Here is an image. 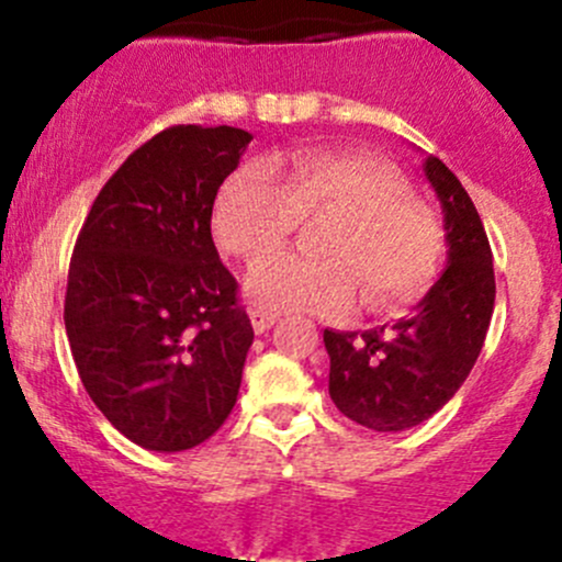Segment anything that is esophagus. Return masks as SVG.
Wrapping results in <instances>:
<instances>
[{
    "label": "esophagus",
    "mask_w": 562,
    "mask_h": 562,
    "mask_svg": "<svg viewBox=\"0 0 562 562\" xmlns=\"http://www.w3.org/2000/svg\"><path fill=\"white\" fill-rule=\"evenodd\" d=\"M249 321H252V328H255V334H263V331H269L271 326H274L277 315L271 313V310H263V307H252V310H249Z\"/></svg>",
    "instance_id": "obj_1"
}]
</instances>
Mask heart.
Returning <instances> with one entry per match:
<instances>
[{"mask_svg": "<svg viewBox=\"0 0 562 562\" xmlns=\"http://www.w3.org/2000/svg\"><path fill=\"white\" fill-rule=\"evenodd\" d=\"M274 170L249 162L225 181L214 209L220 245L236 258H258L302 220L328 217L315 236L323 255L258 260L247 274L252 302L339 315L361 291L367 310L389 313L427 291L443 252V225L389 162L356 149H307Z\"/></svg>", "mask_w": 562, "mask_h": 562, "instance_id": "obj_1", "label": "heart"}]
</instances>
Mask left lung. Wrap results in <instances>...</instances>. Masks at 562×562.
<instances>
[{
    "label": "left lung",
    "instance_id": "8db88e82",
    "mask_svg": "<svg viewBox=\"0 0 562 562\" xmlns=\"http://www.w3.org/2000/svg\"><path fill=\"white\" fill-rule=\"evenodd\" d=\"M443 203L449 266L416 313L370 331H323L328 394L350 422L400 432L438 413L473 370L495 310V269L473 201L438 157L424 162Z\"/></svg>",
    "mask_w": 562,
    "mask_h": 562
}]
</instances>
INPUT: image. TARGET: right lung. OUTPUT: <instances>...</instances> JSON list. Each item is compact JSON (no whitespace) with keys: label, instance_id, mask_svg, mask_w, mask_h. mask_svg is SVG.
<instances>
[{"label":"right lung","instance_id":"add662e5","mask_svg":"<svg viewBox=\"0 0 562 562\" xmlns=\"http://www.w3.org/2000/svg\"><path fill=\"white\" fill-rule=\"evenodd\" d=\"M249 140L228 124L157 133L105 181L72 247L65 328L78 378L140 449L203 443L239 396L255 334L212 209Z\"/></svg>","mask_w":562,"mask_h":562}]
</instances>
